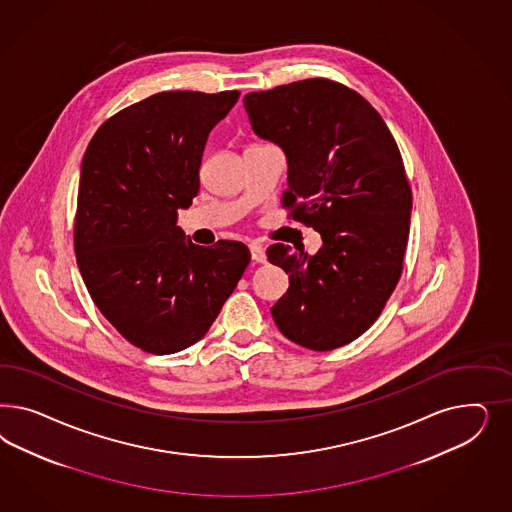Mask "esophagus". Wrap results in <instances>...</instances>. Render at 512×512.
<instances>
[{
    "label": "esophagus",
    "mask_w": 512,
    "mask_h": 512,
    "mask_svg": "<svg viewBox=\"0 0 512 512\" xmlns=\"http://www.w3.org/2000/svg\"><path fill=\"white\" fill-rule=\"evenodd\" d=\"M249 251H251V259H253L255 263H266V253H264L263 246L251 244Z\"/></svg>",
    "instance_id": "esophagus-1"
}]
</instances>
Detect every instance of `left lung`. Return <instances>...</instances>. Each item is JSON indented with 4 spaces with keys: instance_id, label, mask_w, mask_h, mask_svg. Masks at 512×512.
<instances>
[{
    "instance_id": "8db88e82",
    "label": "left lung",
    "mask_w": 512,
    "mask_h": 512,
    "mask_svg": "<svg viewBox=\"0 0 512 512\" xmlns=\"http://www.w3.org/2000/svg\"><path fill=\"white\" fill-rule=\"evenodd\" d=\"M244 105L253 131L287 155V217L323 240L315 255L266 251L289 274L272 317L287 340L338 349L377 321L402 276L413 206L402 154L379 112L328 78L251 92Z\"/></svg>"
}]
</instances>
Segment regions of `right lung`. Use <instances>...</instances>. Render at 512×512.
<instances>
[{
    "instance_id": "right-lung-1",
    "label": "right lung",
    "mask_w": 512,
    "mask_h": 512,
    "mask_svg": "<svg viewBox=\"0 0 512 512\" xmlns=\"http://www.w3.org/2000/svg\"><path fill=\"white\" fill-rule=\"evenodd\" d=\"M238 97L155 93L110 116L82 159L78 270L110 325L146 353L201 340L251 261L242 242L202 248L176 225L199 193L208 133Z\"/></svg>"
}]
</instances>
